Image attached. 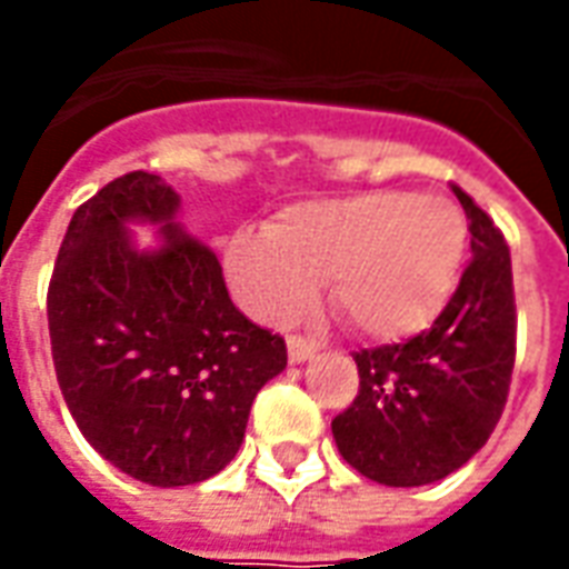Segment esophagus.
<instances>
[{"label":"esophagus","mask_w":569,"mask_h":569,"mask_svg":"<svg viewBox=\"0 0 569 569\" xmlns=\"http://www.w3.org/2000/svg\"><path fill=\"white\" fill-rule=\"evenodd\" d=\"M317 350H320V345H317V341L298 338V335L286 338V353H289V362H308V359L317 357Z\"/></svg>","instance_id":"obj_1"}]
</instances>
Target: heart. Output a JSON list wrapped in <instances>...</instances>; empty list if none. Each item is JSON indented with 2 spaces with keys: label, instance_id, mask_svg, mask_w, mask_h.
Returning a JSON list of instances; mask_svg holds the SVG:
<instances>
[{
  "label": "heart",
  "instance_id": "obj_1",
  "mask_svg": "<svg viewBox=\"0 0 569 569\" xmlns=\"http://www.w3.org/2000/svg\"><path fill=\"white\" fill-rule=\"evenodd\" d=\"M466 224L451 200L408 191L286 207L264 231L224 240V283L259 322H283L308 305L317 280L357 332L387 341L429 326L451 298Z\"/></svg>",
  "mask_w": 569,
  "mask_h": 569
}]
</instances>
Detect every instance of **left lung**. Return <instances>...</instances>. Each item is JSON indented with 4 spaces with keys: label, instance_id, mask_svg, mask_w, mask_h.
<instances>
[{
    "label": "left lung",
    "instance_id": "8db88e82",
    "mask_svg": "<svg viewBox=\"0 0 569 569\" xmlns=\"http://www.w3.org/2000/svg\"><path fill=\"white\" fill-rule=\"evenodd\" d=\"M472 234V261L427 332L406 345L359 350V396L332 420L338 451L387 488H420L451 476L488 441L515 366L509 247L453 188Z\"/></svg>",
    "mask_w": 569,
    "mask_h": 569
}]
</instances>
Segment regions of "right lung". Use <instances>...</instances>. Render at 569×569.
<instances>
[{
	"instance_id": "1",
	"label": "right lung",
	"mask_w": 569,
	"mask_h": 569,
	"mask_svg": "<svg viewBox=\"0 0 569 569\" xmlns=\"http://www.w3.org/2000/svg\"><path fill=\"white\" fill-rule=\"evenodd\" d=\"M161 176L128 173L81 203L48 286L57 383L81 436L151 488L222 472L249 408L286 369L280 335L231 305L222 264L179 224ZM133 227H158L140 248Z\"/></svg>"
}]
</instances>
